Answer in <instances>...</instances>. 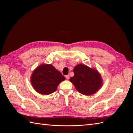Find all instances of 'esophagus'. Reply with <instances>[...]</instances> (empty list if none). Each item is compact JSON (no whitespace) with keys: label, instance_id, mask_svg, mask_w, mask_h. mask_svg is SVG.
<instances>
[{"label":"esophagus","instance_id":"34e87169","mask_svg":"<svg viewBox=\"0 0 133 133\" xmlns=\"http://www.w3.org/2000/svg\"><path fill=\"white\" fill-rule=\"evenodd\" d=\"M65 78H66V79H69V78H70V76H69V75H66L65 76Z\"/></svg>","mask_w":133,"mask_h":133}]
</instances>
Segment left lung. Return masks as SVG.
I'll return each mask as SVG.
<instances>
[{
  "label": "left lung",
  "instance_id": "obj_1",
  "mask_svg": "<svg viewBox=\"0 0 133 133\" xmlns=\"http://www.w3.org/2000/svg\"><path fill=\"white\" fill-rule=\"evenodd\" d=\"M73 71L74 75L69 80L80 93L92 95L101 88L103 80L97 70L79 64L74 67Z\"/></svg>",
  "mask_w": 133,
  "mask_h": 133
}]
</instances>
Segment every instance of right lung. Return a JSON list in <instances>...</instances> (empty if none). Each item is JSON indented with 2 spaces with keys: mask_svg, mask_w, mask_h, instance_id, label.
Wrapping results in <instances>:
<instances>
[{
  "mask_svg": "<svg viewBox=\"0 0 133 133\" xmlns=\"http://www.w3.org/2000/svg\"><path fill=\"white\" fill-rule=\"evenodd\" d=\"M65 78L51 64H43L31 74L30 82L34 90L39 94L49 95L55 92L60 82Z\"/></svg>",
  "mask_w": 133,
  "mask_h": 133,
  "instance_id": "1",
  "label": "right lung"
}]
</instances>
